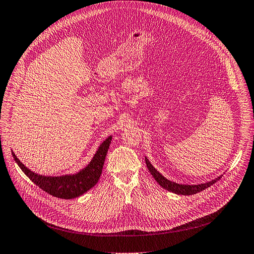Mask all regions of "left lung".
<instances>
[{"label":"left lung","mask_w":254,"mask_h":254,"mask_svg":"<svg viewBox=\"0 0 254 254\" xmlns=\"http://www.w3.org/2000/svg\"><path fill=\"white\" fill-rule=\"evenodd\" d=\"M144 160H146V164L149 172L151 173V175L154 177V179L157 181L162 188L174 192L176 194H181V195H191V194H195V193H198L204 189H207L208 187H210L211 185L215 184L217 181H219L221 179V176L216 178L215 180L210 181V182L203 183V184H198V185H184V184H178L175 182H172V181L167 180L166 178H164L159 172H157L156 168L151 164V162L148 160L147 157H144Z\"/></svg>","instance_id":"obj_1"}]
</instances>
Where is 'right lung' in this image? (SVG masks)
<instances>
[{
  "instance_id": "right-lung-1",
  "label": "right lung",
  "mask_w": 254,
  "mask_h": 254,
  "mask_svg": "<svg viewBox=\"0 0 254 254\" xmlns=\"http://www.w3.org/2000/svg\"><path fill=\"white\" fill-rule=\"evenodd\" d=\"M111 141L112 136H108L96 151L91 162L81 171L73 175L57 177L42 176L32 172L26 165H23L13 152H12V156L20 167V170L27 175L34 184L53 196L71 199L82 195L84 192L89 191L97 184L102 173L104 160Z\"/></svg>"
}]
</instances>
